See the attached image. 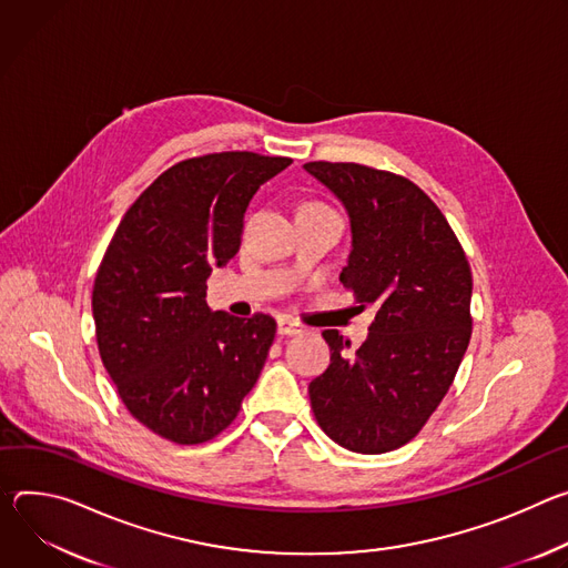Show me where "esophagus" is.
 I'll return each mask as SVG.
<instances>
[{
  "label": "esophagus",
  "mask_w": 568,
  "mask_h": 568,
  "mask_svg": "<svg viewBox=\"0 0 568 568\" xmlns=\"http://www.w3.org/2000/svg\"><path fill=\"white\" fill-rule=\"evenodd\" d=\"M302 332H304V325H300V323L293 321V318L282 316V318L277 321V334H280V336H297V334H302Z\"/></svg>",
  "instance_id": "34e87169"
}]
</instances>
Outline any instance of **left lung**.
Wrapping results in <instances>:
<instances>
[{
    "label": "left lung",
    "mask_w": 568,
    "mask_h": 568,
    "mask_svg": "<svg viewBox=\"0 0 568 568\" xmlns=\"http://www.w3.org/2000/svg\"><path fill=\"white\" fill-rule=\"evenodd\" d=\"M343 203L352 250L341 282L374 304L369 338L323 336L329 367L308 384L336 445L386 454L413 439L445 399L471 338V271L437 205L410 180L354 162L304 164Z\"/></svg>",
    "instance_id": "8db88e82"
}]
</instances>
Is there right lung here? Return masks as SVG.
<instances>
[{
    "mask_svg": "<svg viewBox=\"0 0 568 568\" xmlns=\"http://www.w3.org/2000/svg\"><path fill=\"white\" fill-rule=\"evenodd\" d=\"M291 162L230 151L173 164L123 214L97 271L101 361L131 415L175 445L225 430L260 379L275 321L212 311L205 291L239 252L250 199Z\"/></svg>",
    "mask_w": 568,
    "mask_h": 568,
    "instance_id": "1",
    "label": "right lung"
}]
</instances>
